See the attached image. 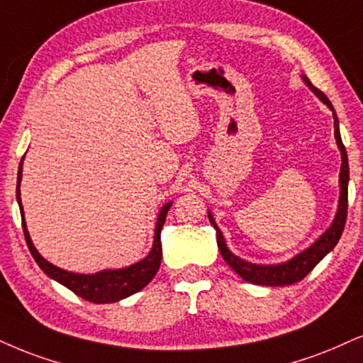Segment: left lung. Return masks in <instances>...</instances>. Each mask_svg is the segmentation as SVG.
Returning <instances> with one entry per match:
<instances>
[{
	"instance_id": "8db88e82",
	"label": "left lung",
	"mask_w": 363,
	"mask_h": 363,
	"mask_svg": "<svg viewBox=\"0 0 363 363\" xmlns=\"http://www.w3.org/2000/svg\"><path fill=\"white\" fill-rule=\"evenodd\" d=\"M303 80L308 87L311 89L316 96L320 97V101L323 102L333 111V124H335V140H337L338 150L342 153V168H340V200H338V210L337 216H335V220L330 229L323 232V235H320V239H316L310 247L303 250L294 256L289 261L283 264H252L244 261V259L237 257L235 254H232L229 247H227L225 239H223L220 229L217 227L216 220H213L212 213L208 212V220L213 225V229L217 230V244L218 250H220L223 261H225L229 266L234 269L237 274L242 277L244 281H249L252 284H261V286H288L294 284L298 281H301L308 272L313 271V267L318 264L321 259H323L330 250H333L335 245L342 237L343 227H345L347 222V208H348V158H347V150L342 143V136H340V128H338V118L335 114V109L330 102L328 97L325 96L320 89H316L310 82V79L303 75Z\"/></svg>"
}]
</instances>
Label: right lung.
Here are the masks:
<instances>
[{
	"instance_id": "obj_1",
	"label": "right lung",
	"mask_w": 363,
	"mask_h": 363,
	"mask_svg": "<svg viewBox=\"0 0 363 363\" xmlns=\"http://www.w3.org/2000/svg\"><path fill=\"white\" fill-rule=\"evenodd\" d=\"M21 169H23V160H21L20 168H18V180H16V200L20 205V213H21V225H23L25 232V240L28 245L31 256H33L35 262L38 264L40 269L52 279H55L57 283L64 284L65 288H69L72 293L77 296L84 298L86 301L91 303H116L119 299H124L131 294L141 291L145 286L153 279L156 272L160 269L161 264V227H163L164 220H167V213L172 202L164 203L161 207L158 213V220H156V229H155V240L153 247H151L150 254L145 259H141L140 262L131 264L128 267H121V269H104L96 274H79V272H69L60 269V267L53 266L40 256V252L35 249L33 242H31L28 230H26L25 216H23V205H21V195H20V183H21Z\"/></svg>"
}]
</instances>
